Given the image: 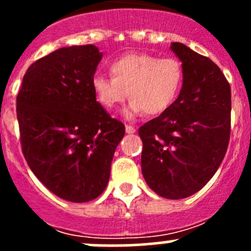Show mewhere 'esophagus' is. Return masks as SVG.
<instances>
[{
    "label": "esophagus",
    "instance_id": "1",
    "mask_svg": "<svg viewBox=\"0 0 251 251\" xmlns=\"http://www.w3.org/2000/svg\"><path fill=\"white\" fill-rule=\"evenodd\" d=\"M125 131H126V133H135L136 132V128L133 127V126L126 125L125 126Z\"/></svg>",
    "mask_w": 251,
    "mask_h": 251
}]
</instances>
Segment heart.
<instances>
[{"mask_svg":"<svg viewBox=\"0 0 251 251\" xmlns=\"http://www.w3.org/2000/svg\"><path fill=\"white\" fill-rule=\"evenodd\" d=\"M113 77L96 75L92 88L96 100L107 110H114L130 96L125 111L133 118L142 111L159 115L176 100L182 82L183 69L175 58H158L148 53H128L116 58L109 65Z\"/></svg>","mask_w":251,"mask_h":251,"instance_id":"1","label":"heart"}]
</instances>
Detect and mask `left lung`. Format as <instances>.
I'll use <instances>...</instances> for the list:
<instances>
[{
	"mask_svg": "<svg viewBox=\"0 0 251 251\" xmlns=\"http://www.w3.org/2000/svg\"><path fill=\"white\" fill-rule=\"evenodd\" d=\"M170 48L182 63L183 83L174 104L140 127L141 164L151 191L183 199L201 191L224 160L231 132V87L211 59L179 42Z\"/></svg>",
	"mask_w": 251,
	"mask_h": 251,
	"instance_id": "8db88e82",
	"label": "left lung"
}]
</instances>
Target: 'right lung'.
Wrapping results in <instances>:
<instances>
[{"label":"right lung","mask_w":251,"mask_h":251,"mask_svg":"<svg viewBox=\"0 0 251 251\" xmlns=\"http://www.w3.org/2000/svg\"><path fill=\"white\" fill-rule=\"evenodd\" d=\"M103 53L62 47L29 67L17 97L23 154L53 194L73 203L100 197L125 126L96 100L92 78Z\"/></svg>","instance_id":"add662e5"}]
</instances>
